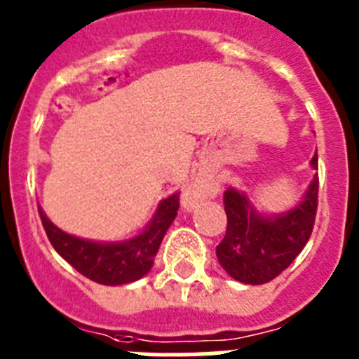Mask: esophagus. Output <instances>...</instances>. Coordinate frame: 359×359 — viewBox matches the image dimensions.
<instances>
[{"mask_svg": "<svg viewBox=\"0 0 359 359\" xmlns=\"http://www.w3.org/2000/svg\"><path fill=\"white\" fill-rule=\"evenodd\" d=\"M205 198H207V189L201 185H192L189 190H185V194H183V205H185L187 208H192Z\"/></svg>", "mask_w": 359, "mask_h": 359, "instance_id": "obj_1", "label": "esophagus"}]
</instances>
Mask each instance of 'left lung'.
Masks as SVG:
<instances>
[{
	"label": "left lung",
	"instance_id": "left-lung-1",
	"mask_svg": "<svg viewBox=\"0 0 359 359\" xmlns=\"http://www.w3.org/2000/svg\"><path fill=\"white\" fill-rule=\"evenodd\" d=\"M318 169V156L311 160ZM226 233L215 248L219 264L236 280L266 284L284 271L304 250L315 226L318 207V174L297 207L284 214L264 217L243 192H224Z\"/></svg>",
	"mask_w": 359,
	"mask_h": 359
}]
</instances>
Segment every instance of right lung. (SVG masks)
I'll return each instance as SVG.
<instances>
[{
	"mask_svg": "<svg viewBox=\"0 0 359 359\" xmlns=\"http://www.w3.org/2000/svg\"><path fill=\"white\" fill-rule=\"evenodd\" d=\"M180 208V194H172L158 205L151 223L142 233L122 243H95L69 236L46 217L39 207L44 231L55 252L79 273L104 286L129 284L151 271L165 231L169 230Z\"/></svg>",
	"mask_w": 359,
	"mask_h": 359,
	"instance_id": "right-lung-1",
	"label": "right lung"
}]
</instances>
